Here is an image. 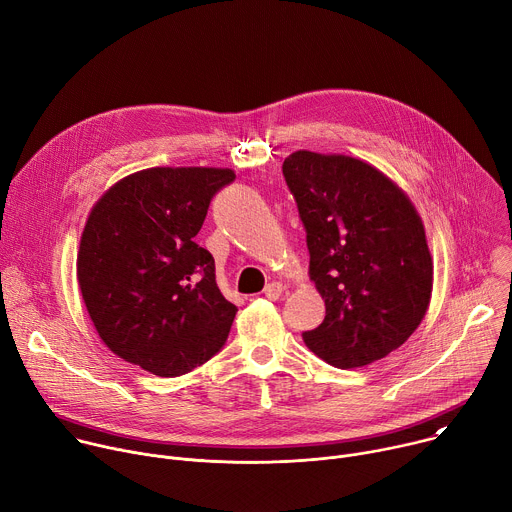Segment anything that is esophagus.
<instances>
[{
	"label": "esophagus",
	"instance_id": "obj_1",
	"mask_svg": "<svg viewBox=\"0 0 512 512\" xmlns=\"http://www.w3.org/2000/svg\"><path fill=\"white\" fill-rule=\"evenodd\" d=\"M281 291H283V285H281L279 281H271V283H267V285H265L263 294H265V298H269V300H279Z\"/></svg>",
	"mask_w": 512,
	"mask_h": 512
}]
</instances>
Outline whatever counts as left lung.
I'll return each instance as SVG.
<instances>
[{"label":"left lung","mask_w":512,"mask_h":512,"mask_svg":"<svg viewBox=\"0 0 512 512\" xmlns=\"http://www.w3.org/2000/svg\"><path fill=\"white\" fill-rule=\"evenodd\" d=\"M310 251L324 322L302 334L338 369L385 358L421 324L433 261L411 200L383 172L348 156L296 152L283 162Z\"/></svg>","instance_id":"obj_1"}]
</instances>
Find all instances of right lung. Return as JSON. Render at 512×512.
<instances>
[{
  "label": "right lung",
  "mask_w": 512,
  "mask_h": 512,
  "mask_svg": "<svg viewBox=\"0 0 512 512\" xmlns=\"http://www.w3.org/2000/svg\"><path fill=\"white\" fill-rule=\"evenodd\" d=\"M233 170L150 168L117 182L93 206L77 275L101 340L158 377L200 367L229 338L212 255L196 245L212 196Z\"/></svg>",
  "instance_id": "add662e5"
}]
</instances>
